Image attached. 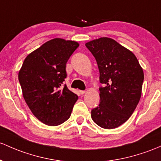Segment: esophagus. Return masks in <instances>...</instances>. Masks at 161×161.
Returning a JSON list of instances; mask_svg holds the SVG:
<instances>
[{
    "instance_id": "1",
    "label": "esophagus",
    "mask_w": 161,
    "mask_h": 161,
    "mask_svg": "<svg viewBox=\"0 0 161 161\" xmlns=\"http://www.w3.org/2000/svg\"><path fill=\"white\" fill-rule=\"evenodd\" d=\"M79 92H80L81 95H83V94H85V92H86V91H85V90H80V91H79Z\"/></svg>"
}]
</instances>
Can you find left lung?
Masks as SVG:
<instances>
[{
  "mask_svg": "<svg viewBox=\"0 0 161 161\" xmlns=\"http://www.w3.org/2000/svg\"><path fill=\"white\" fill-rule=\"evenodd\" d=\"M98 64L100 103L92 110L95 124L105 129L119 127L130 117L141 95L144 72L135 54L111 38L86 43Z\"/></svg>",
  "mask_w": 161,
  "mask_h": 161,
  "instance_id": "8db88e82",
  "label": "left lung"
}]
</instances>
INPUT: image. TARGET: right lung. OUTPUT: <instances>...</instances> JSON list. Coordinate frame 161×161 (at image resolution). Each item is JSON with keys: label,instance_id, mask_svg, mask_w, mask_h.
<instances>
[{"label": "right lung", "instance_id": "add662e5", "mask_svg": "<svg viewBox=\"0 0 161 161\" xmlns=\"http://www.w3.org/2000/svg\"><path fill=\"white\" fill-rule=\"evenodd\" d=\"M77 42L56 38L28 55L18 74L28 107L41 122L56 126L69 118L78 95L63 85Z\"/></svg>", "mask_w": 161, "mask_h": 161}]
</instances>
